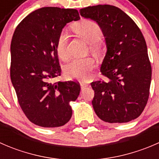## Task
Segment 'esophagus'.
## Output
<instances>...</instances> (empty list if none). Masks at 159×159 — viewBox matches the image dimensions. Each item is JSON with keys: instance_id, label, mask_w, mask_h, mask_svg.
Segmentation results:
<instances>
[{"instance_id": "esophagus-1", "label": "esophagus", "mask_w": 159, "mask_h": 159, "mask_svg": "<svg viewBox=\"0 0 159 159\" xmlns=\"http://www.w3.org/2000/svg\"><path fill=\"white\" fill-rule=\"evenodd\" d=\"M80 85H81V89H84V88L88 87V86H89V84H88L86 82H84V81H81V82L80 83Z\"/></svg>"}]
</instances>
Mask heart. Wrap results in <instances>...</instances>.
Returning <instances> with one entry per match:
<instances>
[{
  "instance_id": "b5f03b06",
  "label": "heart",
  "mask_w": 159,
  "mask_h": 159,
  "mask_svg": "<svg viewBox=\"0 0 159 159\" xmlns=\"http://www.w3.org/2000/svg\"><path fill=\"white\" fill-rule=\"evenodd\" d=\"M77 34L82 37L87 42L92 43L93 45L100 41L103 35L101 27L96 22L90 20H81L74 27ZM68 31L64 29L59 34L56 42V50L61 58L68 57L67 51ZM94 67V61L91 57L75 58L64 67V73L69 79H85L89 76Z\"/></svg>"
}]
</instances>
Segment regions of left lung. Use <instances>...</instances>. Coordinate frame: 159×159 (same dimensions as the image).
<instances>
[{
	"instance_id": "8db88e82",
	"label": "left lung",
	"mask_w": 159,
	"mask_h": 159,
	"mask_svg": "<svg viewBox=\"0 0 159 159\" xmlns=\"http://www.w3.org/2000/svg\"><path fill=\"white\" fill-rule=\"evenodd\" d=\"M79 12L83 17L97 22L106 43L101 72L107 81L91 83L96 115L108 123L135 119L146 106L152 79V67L142 31L129 15L115 6L99 4Z\"/></svg>"
}]
</instances>
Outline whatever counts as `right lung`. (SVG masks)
<instances>
[{"label": "right lung", "instance_id": "obj_1", "mask_svg": "<svg viewBox=\"0 0 159 159\" xmlns=\"http://www.w3.org/2000/svg\"><path fill=\"white\" fill-rule=\"evenodd\" d=\"M79 19L76 9L41 7L25 17L13 34L11 82L24 113L41 127H60L71 118L70 102L79 95V83L52 79L61 73L57 38L67 23Z\"/></svg>", "mask_w": 159, "mask_h": 159}]
</instances>
